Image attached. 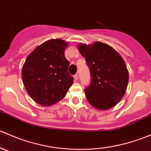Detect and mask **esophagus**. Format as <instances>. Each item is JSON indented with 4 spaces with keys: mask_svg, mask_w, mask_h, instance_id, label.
I'll list each match as a JSON object with an SVG mask.
<instances>
[{
    "mask_svg": "<svg viewBox=\"0 0 151 151\" xmlns=\"http://www.w3.org/2000/svg\"><path fill=\"white\" fill-rule=\"evenodd\" d=\"M74 80H78V74H75V75H74Z\"/></svg>",
    "mask_w": 151,
    "mask_h": 151,
    "instance_id": "1",
    "label": "esophagus"
}]
</instances>
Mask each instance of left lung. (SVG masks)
Segmentation results:
<instances>
[{
	"label": "left lung",
	"mask_w": 151,
	"mask_h": 151,
	"mask_svg": "<svg viewBox=\"0 0 151 151\" xmlns=\"http://www.w3.org/2000/svg\"><path fill=\"white\" fill-rule=\"evenodd\" d=\"M77 48L91 71V85L85 89L88 102L101 110L113 107L123 97L129 83V71L122 57L100 42L80 44Z\"/></svg>",
	"instance_id": "left-lung-1"
}]
</instances>
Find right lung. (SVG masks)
Segmentation results:
<instances>
[{"label": "right lung", "instance_id": "add662e5", "mask_svg": "<svg viewBox=\"0 0 151 151\" xmlns=\"http://www.w3.org/2000/svg\"><path fill=\"white\" fill-rule=\"evenodd\" d=\"M67 46L61 39L46 41L30 53L23 64L22 79L25 89L40 105L56 104L64 98L74 83L64 55Z\"/></svg>", "mask_w": 151, "mask_h": 151}]
</instances>
